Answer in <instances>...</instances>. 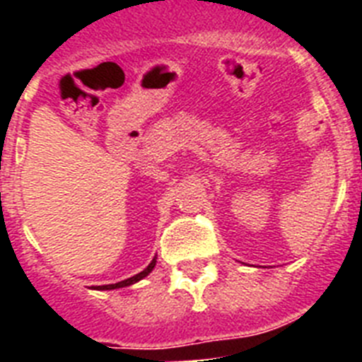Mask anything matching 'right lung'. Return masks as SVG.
<instances>
[{
  "instance_id": "1",
  "label": "right lung",
  "mask_w": 362,
  "mask_h": 362,
  "mask_svg": "<svg viewBox=\"0 0 362 362\" xmlns=\"http://www.w3.org/2000/svg\"><path fill=\"white\" fill-rule=\"evenodd\" d=\"M153 267H156V259H153L152 263H150L148 267L145 268V270L139 272V274H137V276L130 277V279H124V281H121V283H116V284H103V286H98V288H95V290H114V288H123V286H130V284L137 283V281H141L143 277L148 276L150 272L153 270Z\"/></svg>"
}]
</instances>
